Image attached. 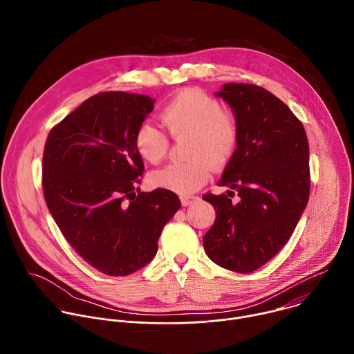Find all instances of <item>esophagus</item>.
<instances>
[{"label":"esophagus","instance_id":"34e87169","mask_svg":"<svg viewBox=\"0 0 354 354\" xmlns=\"http://www.w3.org/2000/svg\"><path fill=\"white\" fill-rule=\"evenodd\" d=\"M197 200V196L193 194H183L180 196V201H182V206H190L193 201Z\"/></svg>","mask_w":354,"mask_h":354}]
</instances>
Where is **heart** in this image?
<instances>
[{"mask_svg": "<svg viewBox=\"0 0 354 354\" xmlns=\"http://www.w3.org/2000/svg\"><path fill=\"white\" fill-rule=\"evenodd\" d=\"M160 118L174 137L190 134L186 147L190 158L156 171L151 176L156 186L189 194L209 180L212 165L221 169L232 160L239 140L238 124L217 97L196 88L180 91ZM134 147L144 161L157 164L168 153L169 138L161 129L141 123L134 134Z\"/></svg>", "mask_w": 354, "mask_h": 354, "instance_id": "1", "label": "heart"}]
</instances>
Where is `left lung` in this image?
<instances>
[{
    "label": "left lung",
    "instance_id": "left-lung-1",
    "mask_svg": "<svg viewBox=\"0 0 354 354\" xmlns=\"http://www.w3.org/2000/svg\"><path fill=\"white\" fill-rule=\"evenodd\" d=\"M231 106L238 147L220 186L203 194L214 206V225L203 236L206 255L218 266L250 273L288 242L310 197V148L304 127L272 92L252 84H224L216 92Z\"/></svg>",
    "mask_w": 354,
    "mask_h": 354
}]
</instances>
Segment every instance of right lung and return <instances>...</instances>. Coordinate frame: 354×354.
I'll list each match as a JSON object with an SVG mask.
<instances>
[{
  "mask_svg": "<svg viewBox=\"0 0 354 354\" xmlns=\"http://www.w3.org/2000/svg\"><path fill=\"white\" fill-rule=\"evenodd\" d=\"M154 104L147 95L97 93L46 140L41 186L48 212L77 254L108 276L131 274L153 261L164 225L180 207L168 189L137 187L144 164L134 134Z\"/></svg>",
  "mask_w": 354,
  "mask_h": 354,
  "instance_id": "add662e5",
  "label": "right lung"
}]
</instances>
